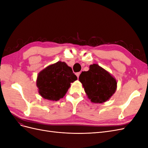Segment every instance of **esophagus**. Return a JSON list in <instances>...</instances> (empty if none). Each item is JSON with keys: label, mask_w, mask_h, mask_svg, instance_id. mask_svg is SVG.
<instances>
[{"label": "esophagus", "mask_w": 148, "mask_h": 148, "mask_svg": "<svg viewBox=\"0 0 148 148\" xmlns=\"http://www.w3.org/2000/svg\"><path fill=\"white\" fill-rule=\"evenodd\" d=\"M80 72H78V73H76V75H77V78H79V75H80Z\"/></svg>", "instance_id": "obj_1"}]
</instances>
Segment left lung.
I'll list each match as a JSON object with an SVG mask.
<instances>
[{"mask_svg":"<svg viewBox=\"0 0 148 148\" xmlns=\"http://www.w3.org/2000/svg\"><path fill=\"white\" fill-rule=\"evenodd\" d=\"M79 81L83 84L88 97L94 103H102L109 99L117 89V81L108 71L97 64L89 66L82 71Z\"/></svg>","mask_w":148,"mask_h":148,"instance_id":"left-lung-1","label":"left lung"}]
</instances>
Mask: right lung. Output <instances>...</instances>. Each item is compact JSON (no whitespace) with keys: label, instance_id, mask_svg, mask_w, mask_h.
Returning <instances> with one entry per match:
<instances>
[{"label":"right lung","instance_id":"add662e5","mask_svg":"<svg viewBox=\"0 0 148 148\" xmlns=\"http://www.w3.org/2000/svg\"><path fill=\"white\" fill-rule=\"evenodd\" d=\"M77 79L71 67L64 62H57L40 71L36 85L43 98L57 101L65 95L71 83Z\"/></svg>","mask_w":148,"mask_h":148}]
</instances>
